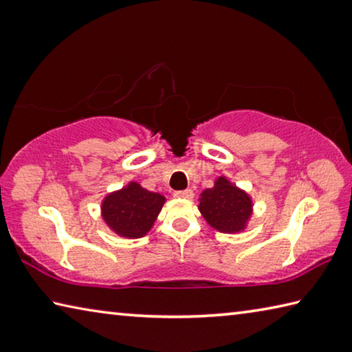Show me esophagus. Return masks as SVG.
Wrapping results in <instances>:
<instances>
[{
    "mask_svg": "<svg viewBox=\"0 0 352 352\" xmlns=\"http://www.w3.org/2000/svg\"><path fill=\"white\" fill-rule=\"evenodd\" d=\"M174 195L177 199H192L194 192L190 189H184V190H177Z\"/></svg>",
    "mask_w": 352,
    "mask_h": 352,
    "instance_id": "obj_1",
    "label": "esophagus"
}]
</instances>
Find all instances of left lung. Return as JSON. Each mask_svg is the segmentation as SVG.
<instances>
[{
  "mask_svg": "<svg viewBox=\"0 0 352 352\" xmlns=\"http://www.w3.org/2000/svg\"><path fill=\"white\" fill-rule=\"evenodd\" d=\"M199 211L208 225L220 233H242L253 216V200L247 190L220 175L212 188L201 190Z\"/></svg>",
  "mask_w": 352,
  "mask_h": 352,
  "instance_id": "obj_1",
  "label": "left lung"
}]
</instances>
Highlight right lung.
<instances>
[{"instance_id":"add662e5","label":"right lung","mask_w":352,"mask_h":352,"mask_svg":"<svg viewBox=\"0 0 352 352\" xmlns=\"http://www.w3.org/2000/svg\"><path fill=\"white\" fill-rule=\"evenodd\" d=\"M166 204V197L142 188L138 182L107 194L100 201V217L105 225L124 239L146 236Z\"/></svg>"}]
</instances>
